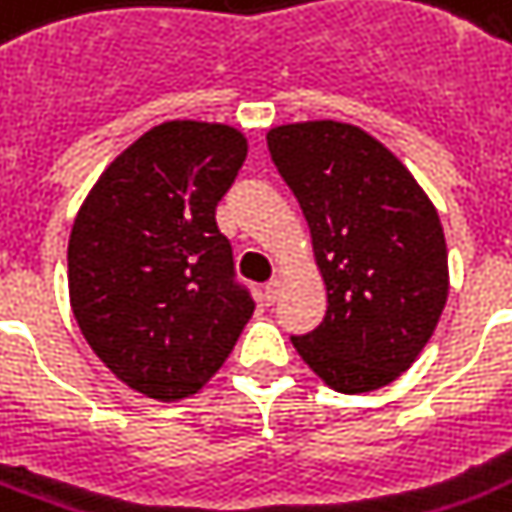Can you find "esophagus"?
Here are the masks:
<instances>
[{"mask_svg": "<svg viewBox=\"0 0 512 512\" xmlns=\"http://www.w3.org/2000/svg\"><path fill=\"white\" fill-rule=\"evenodd\" d=\"M281 292V279H273L265 284V303H276Z\"/></svg>", "mask_w": 512, "mask_h": 512, "instance_id": "esophagus-1", "label": "esophagus"}]
</instances>
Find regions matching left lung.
Wrapping results in <instances>:
<instances>
[{
  "label": "left lung",
  "instance_id": "left-lung-1",
  "mask_svg": "<svg viewBox=\"0 0 512 512\" xmlns=\"http://www.w3.org/2000/svg\"><path fill=\"white\" fill-rule=\"evenodd\" d=\"M281 177L311 228L327 316L292 345L332 390L369 393L406 372L449 295L438 212L390 148L356 124L268 130Z\"/></svg>",
  "mask_w": 512,
  "mask_h": 512
}]
</instances>
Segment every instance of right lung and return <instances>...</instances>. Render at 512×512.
<instances>
[{
  "instance_id": "right-lung-1",
  "label": "right lung",
  "mask_w": 512,
  "mask_h": 512,
  "mask_svg": "<svg viewBox=\"0 0 512 512\" xmlns=\"http://www.w3.org/2000/svg\"><path fill=\"white\" fill-rule=\"evenodd\" d=\"M247 159L231 124L172 119L108 164L68 239L71 311L95 356L154 401L199 393L255 303L215 207Z\"/></svg>"
}]
</instances>
